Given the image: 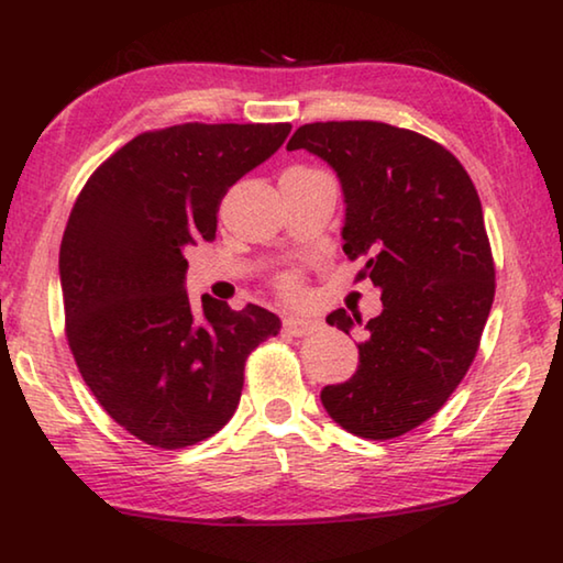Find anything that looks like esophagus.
<instances>
[{
    "label": "esophagus",
    "instance_id": "obj_1",
    "mask_svg": "<svg viewBox=\"0 0 563 563\" xmlns=\"http://www.w3.org/2000/svg\"><path fill=\"white\" fill-rule=\"evenodd\" d=\"M316 325H318L316 320H310V318H300V316H288V318L283 320V330L288 332V335H292V338H305V335H310V332L316 330Z\"/></svg>",
    "mask_w": 563,
    "mask_h": 563
}]
</instances>
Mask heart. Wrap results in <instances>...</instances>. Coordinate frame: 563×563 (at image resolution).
Segmentation results:
<instances>
[{
  "mask_svg": "<svg viewBox=\"0 0 563 563\" xmlns=\"http://www.w3.org/2000/svg\"><path fill=\"white\" fill-rule=\"evenodd\" d=\"M283 290L285 292H298V278H283Z\"/></svg>",
  "mask_w": 563,
  "mask_h": 563,
  "instance_id": "obj_1",
  "label": "heart"
}]
</instances>
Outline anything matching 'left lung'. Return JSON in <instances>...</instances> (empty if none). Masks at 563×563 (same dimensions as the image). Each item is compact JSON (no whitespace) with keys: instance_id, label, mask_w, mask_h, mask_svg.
<instances>
[{"instance_id":"obj_1","label":"left lung","mask_w":563,"mask_h":563,"mask_svg":"<svg viewBox=\"0 0 563 563\" xmlns=\"http://www.w3.org/2000/svg\"><path fill=\"white\" fill-rule=\"evenodd\" d=\"M338 170L345 194L342 251L365 255L357 278L383 290L365 325L357 373L328 385L322 405L365 440H395L442 409L479 350L494 300V258L479 196L450 151L383 121H318L292 133L288 151ZM360 316L335 310L350 332Z\"/></svg>"}]
</instances>
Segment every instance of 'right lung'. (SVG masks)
I'll return each mask as SVG.
<instances>
[{
    "instance_id": "right-lung-1",
    "label": "right lung",
    "mask_w": 563,
    "mask_h": 563,
    "mask_svg": "<svg viewBox=\"0 0 563 563\" xmlns=\"http://www.w3.org/2000/svg\"><path fill=\"white\" fill-rule=\"evenodd\" d=\"M290 123H178L144 131L84 184L62 238L66 342L113 422L158 450L225 427L245 360L280 320L188 298V245L213 241L238 178L288 139Z\"/></svg>"
}]
</instances>
